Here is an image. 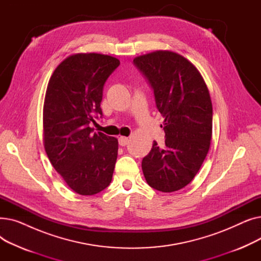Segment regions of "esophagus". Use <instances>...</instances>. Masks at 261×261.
Listing matches in <instances>:
<instances>
[{"instance_id":"1","label":"esophagus","mask_w":261,"mask_h":261,"mask_svg":"<svg viewBox=\"0 0 261 261\" xmlns=\"http://www.w3.org/2000/svg\"><path fill=\"white\" fill-rule=\"evenodd\" d=\"M118 143L120 146H126L129 143V139L126 138V136H120V138L118 139Z\"/></svg>"}]
</instances>
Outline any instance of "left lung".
<instances>
[{
  "label": "left lung",
  "instance_id": "8db88e82",
  "mask_svg": "<svg viewBox=\"0 0 261 261\" xmlns=\"http://www.w3.org/2000/svg\"><path fill=\"white\" fill-rule=\"evenodd\" d=\"M133 62L153 90L166 138L162 148L153 142L142 169L149 186L172 193L193 181L207 155L213 132L211 95L197 67L174 51L156 50Z\"/></svg>",
  "mask_w": 261,
  "mask_h": 261
}]
</instances>
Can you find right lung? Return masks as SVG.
Masks as SVG:
<instances>
[{"label": "right lung", "instance_id": "add662e5", "mask_svg": "<svg viewBox=\"0 0 261 261\" xmlns=\"http://www.w3.org/2000/svg\"><path fill=\"white\" fill-rule=\"evenodd\" d=\"M119 65L109 55L75 54L54 71L43 107V142L53 167L81 196L100 193L112 181L118 141L93 133L101 117L100 102L108 77Z\"/></svg>", "mask_w": 261, "mask_h": 261}]
</instances>
